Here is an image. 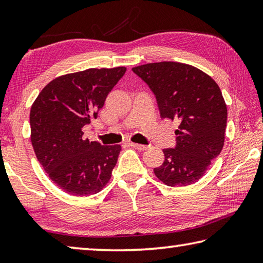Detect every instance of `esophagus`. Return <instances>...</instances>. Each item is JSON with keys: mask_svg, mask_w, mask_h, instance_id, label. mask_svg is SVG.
<instances>
[{"mask_svg": "<svg viewBox=\"0 0 263 263\" xmlns=\"http://www.w3.org/2000/svg\"><path fill=\"white\" fill-rule=\"evenodd\" d=\"M130 146H132L133 148H136L138 151H145L148 148V146L146 145H140V144H136V142H130Z\"/></svg>", "mask_w": 263, "mask_h": 263, "instance_id": "1", "label": "esophagus"}]
</instances>
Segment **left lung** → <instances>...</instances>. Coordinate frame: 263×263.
<instances>
[{
    "label": "left lung",
    "mask_w": 263,
    "mask_h": 263,
    "mask_svg": "<svg viewBox=\"0 0 263 263\" xmlns=\"http://www.w3.org/2000/svg\"><path fill=\"white\" fill-rule=\"evenodd\" d=\"M153 91L160 116L179 119L174 148L163 149L164 161L154 174L169 186H184L205 174L225 140L228 108L218 84L194 66L174 61L132 68Z\"/></svg>",
    "instance_id": "obj_1"
}]
</instances>
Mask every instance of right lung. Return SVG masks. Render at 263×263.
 <instances>
[{"label": "right lung", "instance_id": "1", "mask_svg": "<svg viewBox=\"0 0 263 263\" xmlns=\"http://www.w3.org/2000/svg\"><path fill=\"white\" fill-rule=\"evenodd\" d=\"M125 67L89 68L62 75L39 92L30 111L31 142L50 179L74 196L97 194L108 183L121 145L83 139Z\"/></svg>", "mask_w": 263, "mask_h": 263}]
</instances>
